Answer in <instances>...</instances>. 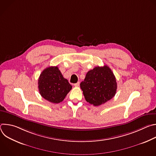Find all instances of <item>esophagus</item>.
Wrapping results in <instances>:
<instances>
[{
	"mask_svg": "<svg viewBox=\"0 0 156 156\" xmlns=\"http://www.w3.org/2000/svg\"><path fill=\"white\" fill-rule=\"evenodd\" d=\"M79 85H80V82H78V83H76L74 84V86H75V87H78V86H79Z\"/></svg>",
	"mask_w": 156,
	"mask_h": 156,
	"instance_id": "esophagus-1",
	"label": "esophagus"
}]
</instances>
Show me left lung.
I'll list each match as a JSON object with an SVG mask.
<instances>
[{
    "mask_svg": "<svg viewBox=\"0 0 156 156\" xmlns=\"http://www.w3.org/2000/svg\"><path fill=\"white\" fill-rule=\"evenodd\" d=\"M86 101L94 106L100 105L115 95L117 84L111 69L107 65L96 66L89 71L80 83Z\"/></svg>",
    "mask_w": 156,
    "mask_h": 156,
    "instance_id": "left-lung-1",
    "label": "left lung"
}]
</instances>
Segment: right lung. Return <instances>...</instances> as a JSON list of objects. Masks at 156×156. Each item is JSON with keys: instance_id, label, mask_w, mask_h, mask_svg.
Returning a JSON list of instances; mask_svg holds the SVG:
<instances>
[{"instance_id": "right-lung-1", "label": "right lung", "mask_w": 156, "mask_h": 156, "mask_svg": "<svg viewBox=\"0 0 156 156\" xmlns=\"http://www.w3.org/2000/svg\"><path fill=\"white\" fill-rule=\"evenodd\" d=\"M72 86L64 78L57 66H49L41 73L38 89L41 96L52 103H59L72 90Z\"/></svg>"}]
</instances>
